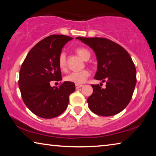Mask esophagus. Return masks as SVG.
I'll list each match as a JSON object with an SVG mask.
<instances>
[{
  "label": "esophagus",
  "mask_w": 156,
  "mask_h": 156,
  "mask_svg": "<svg viewBox=\"0 0 156 156\" xmlns=\"http://www.w3.org/2000/svg\"><path fill=\"white\" fill-rule=\"evenodd\" d=\"M83 87V85H82V84H76V89H78V88H80V87Z\"/></svg>",
  "instance_id": "esophagus-1"
}]
</instances>
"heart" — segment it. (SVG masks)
<instances>
[{
    "mask_svg": "<svg viewBox=\"0 0 156 156\" xmlns=\"http://www.w3.org/2000/svg\"><path fill=\"white\" fill-rule=\"evenodd\" d=\"M76 52L84 60H89L91 56V54L88 49L84 47H78L76 49ZM58 65L61 70H65L67 67L66 62V56L65 53H61L58 56ZM90 76L89 71L84 69L80 72H73L66 76L65 80L70 83H75L76 84H81L84 83L87 80V79Z\"/></svg>",
    "mask_w": 156,
    "mask_h": 156,
    "instance_id": "1",
    "label": "heart"
}]
</instances>
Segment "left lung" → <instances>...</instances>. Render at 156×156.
Returning a JSON list of instances; mask_svg holds the SVG:
<instances>
[{
    "mask_svg": "<svg viewBox=\"0 0 156 156\" xmlns=\"http://www.w3.org/2000/svg\"><path fill=\"white\" fill-rule=\"evenodd\" d=\"M78 40L94 50L98 62L94 78L106 82V87L91 84L93 94L87 99L92 112L101 116L114 115L130 102L136 84V69L129 53L122 46L105 38Z\"/></svg>",
    "mask_w": 156,
    "mask_h": 156,
    "instance_id": "left-lung-1",
    "label": "left lung"
}]
</instances>
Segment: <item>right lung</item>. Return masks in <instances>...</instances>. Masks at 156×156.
Here are the masks:
<instances>
[{
  "instance_id": "add662e5",
  "label": "right lung",
  "mask_w": 156,
  "mask_h": 156,
  "mask_svg": "<svg viewBox=\"0 0 156 156\" xmlns=\"http://www.w3.org/2000/svg\"><path fill=\"white\" fill-rule=\"evenodd\" d=\"M73 38L51 35L31 49L20 67L18 85L23 102L38 117H57L67 109L74 83L65 81L59 87H51V81L62 80L58 56L62 49Z\"/></svg>"
}]
</instances>
